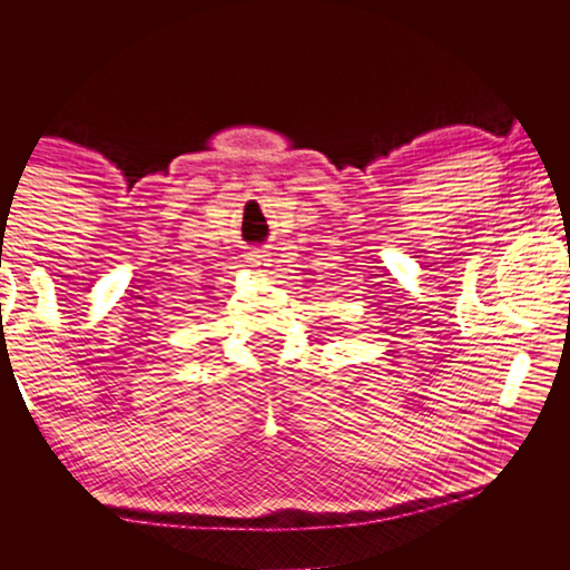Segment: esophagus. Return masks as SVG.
Returning a JSON list of instances; mask_svg holds the SVG:
<instances>
[{"instance_id":"obj_1","label":"esophagus","mask_w":570,"mask_h":570,"mask_svg":"<svg viewBox=\"0 0 570 570\" xmlns=\"http://www.w3.org/2000/svg\"><path fill=\"white\" fill-rule=\"evenodd\" d=\"M246 262H248V266L258 268V272H264L266 266H272V264H268V262H272V258H268V254H264V250H250Z\"/></svg>"}]
</instances>
